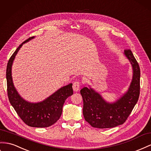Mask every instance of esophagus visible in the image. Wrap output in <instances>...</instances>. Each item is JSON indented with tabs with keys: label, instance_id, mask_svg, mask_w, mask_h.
Wrapping results in <instances>:
<instances>
[{
	"label": "esophagus",
	"instance_id": "34e87169",
	"mask_svg": "<svg viewBox=\"0 0 151 151\" xmlns=\"http://www.w3.org/2000/svg\"><path fill=\"white\" fill-rule=\"evenodd\" d=\"M73 89H74V91H79V89H80V82L78 81H76L75 82L73 83L72 86Z\"/></svg>",
	"mask_w": 151,
	"mask_h": 151
}]
</instances>
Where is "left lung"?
<instances>
[{
	"instance_id": "left-lung-1",
	"label": "left lung",
	"mask_w": 151,
	"mask_h": 151,
	"mask_svg": "<svg viewBox=\"0 0 151 151\" xmlns=\"http://www.w3.org/2000/svg\"><path fill=\"white\" fill-rule=\"evenodd\" d=\"M124 55L132 63L133 79L128 91L112 104H109L92 88L81 89L83 100V116L86 121L97 128H110L123 124L128 119L140 95V70L137 61L129 49Z\"/></svg>"
}]
</instances>
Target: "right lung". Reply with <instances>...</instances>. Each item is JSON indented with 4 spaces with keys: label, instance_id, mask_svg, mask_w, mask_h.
Returning a JSON list of instances; mask_svg holds the SVG:
<instances>
[{
    "label": "right lung",
    "instance_id": "right-lung-1",
    "mask_svg": "<svg viewBox=\"0 0 151 151\" xmlns=\"http://www.w3.org/2000/svg\"><path fill=\"white\" fill-rule=\"evenodd\" d=\"M34 37H31L20 44L8 61L6 69L7 95L11 105L26 124L31 127L46 128L54 124L60 119L65 101L73 94L72 84L61 88L41 102L36 104L28 102L19 96L12 80V64L23 44Z\"/></svg>",
    "mask_w": 151,
    "mask_h": 151
}]
</instances>
